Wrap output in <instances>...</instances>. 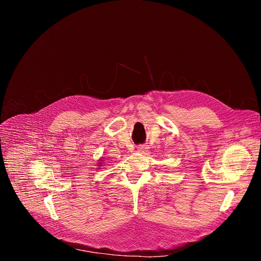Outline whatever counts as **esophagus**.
<instances>
[{"mask_svg": "<svg viewBox=\"0 0 261 261\" xmlns=\"http://www.w3.org/2000/svg\"><path fill=\"white\" fill-rule=\"evenodd\" d=\"M147 149H148V147H147V146H145V145H141V146H139V147H138V150H139V151H146Z\"/></svg>", "mask_w": 261, "mask_h": 261, "instance_id": "1", "label": "esophagus"}]
</instances>
